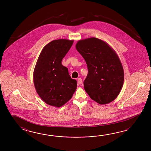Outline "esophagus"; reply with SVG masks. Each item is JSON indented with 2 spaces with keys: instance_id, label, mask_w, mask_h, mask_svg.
I'll use <instances>...</instances> for the list:
<instances>
[{
  "instance_id": "34e87169",
  "label": "esophagus",
  "mask_w": 151,
  "mask_h": 151,
  "mask_svg": "<svg viewBox=\"0 0 151 151\" xmlns=\"http://www.w3.org/2000/svg\"><path fill=\"white\" fill-rule=\"evenodd\" d=\"M78 83H79V84H81L82 83V79H81V78H79L78 79Z\"/></svg>"
}]
</instances>
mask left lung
Returning a JSON list of instances; mask_svg holds the SVG:
<instances>
[{
    "mask_svg": "<svg viewBox=\"0 0 151 151\" xmlns=\"http://www.w3.org/2000/svg\"><path fill=\"white\" fill-rule=\"evenodd\" d=\"M76 47L87 65L88 74L83 82L85 91L99 104L112 102L119 95L124 80V69L116 51L94 37L79 40Z\"/></svg>",
    "mask_w": 151,
    "mask_h": 151,
    "instance_id": "8db88e82",
    "label": "left lung"
}]
</instances>
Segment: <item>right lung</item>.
<instances>
[{"label":"right lung","instance_id":"1","mask_svg":"<svg viewBox=\"0 0 151 151\" xmlns=\"http://www.w3.org/2000/svg\"><path fill=\"white\" fill-rule=\"evenodd\" d=\"M73 40H55L42 48L33 72V82L39 96L50 106L60 107L71 99L77 87L68 68L61 64Z\"/></svg>","mask_w":151,"mask_h":151}]
</instances>
